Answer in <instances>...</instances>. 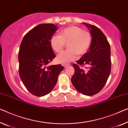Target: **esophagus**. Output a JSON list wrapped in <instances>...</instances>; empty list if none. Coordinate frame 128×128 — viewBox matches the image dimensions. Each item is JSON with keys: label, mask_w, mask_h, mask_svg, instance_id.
Segmentation results:
<instances>
[{"label": "esophagus", "mask_w": 128, "mask_h": 128, "mask_svg": "<svg viewBox=\"0 0 128 128\" xmlns=\"http://www.w3.org/2000/svg\"><path fill=\"white\" fill-rule=\"evenodd\" d=\"M62 66H64V68H66L67 67V66H70V64H62Z\"/></svg>", "instance_id": "34e87169"}]
</instances>
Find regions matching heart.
Returning a JSON list of instances; mask_svg holds the SVG:
<instances>
[{
	"label": "heart",
	"mask_w": 128,
	"mask_h": 128,
	"mask_svg": "<svg viewBox=\"0 0 128 128\" xmlns=\"http://www.w3.org/2000/svg\"><path fill=\"white\" fill-rule=\"evenodd\" d=\"M90 32L76 26H70L62 30L60 36L54 34L50 39V45L54 52H62L67 44L68 50L57 57L59 63L66 64L76 60L78 54L83 55L88 52L92 42Z\"/></svg>",
	"instance_id": "obj_1"
}]
</instances>
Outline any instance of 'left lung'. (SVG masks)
<instances>
[{"instance_id":"left-lung-1","label":"left lung","mask_w":128,"mask_h":128,"mask_svg":"<svg viewBox=\"0 0 128 128\" xmlns=\"http://www.w3.org/2000/svg\"><path fill=\"white\" fill-rule=\"evenodd\" d=\"M84 24L90 30L92 42L88 52L73 64L75 71L71 81L78 91L92 96L100 92L108 80L111 72V52L109 43L100 28ZM84 65L89 66L86 71L80 67Z\"/></svg>"}]
</instances>
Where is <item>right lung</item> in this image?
Instances as JSON below:
<instances>
[{
    "label": "right lung",
    "instance_id": "obj_1",
    "mask_svg": "<svg viewBox=\"0 0 128 128\" xmlns=\"http://www.w3.org/2000/svg\"><path fill=\"white\" fill-rule=\"evenodd\" d=\"M58 28L52 24L36 26L25 34L19 50V74L28 90L37 96L49 94L64 67L48 64L56 57L50 39Z\"/></svg>",
    "mask_w": 128,
    "mask_h": 128
}]
</instances>
